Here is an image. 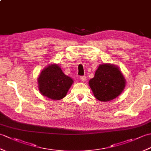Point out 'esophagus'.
Here are the masks:
<instances>
[{"label": "esophagus", "mask_w": 151, "mask_h": 151, "mask_svg": "<svg viewBox=\"0 0 151 151\" xmlns=\"http://www.w3.org/2000/svg\"><path fill=\"white\" fill-rule=\"evenodd\" d=\"M80 78H81V80L82 81L84 82L86 81V76H81V77H80Z\"/></svg>", "instance_id": "34e87169"}]
</instances>
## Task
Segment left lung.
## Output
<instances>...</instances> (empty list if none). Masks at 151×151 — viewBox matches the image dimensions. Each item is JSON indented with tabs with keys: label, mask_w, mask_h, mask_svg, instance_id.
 Here are the masks:
<instances>
[{
	"label": "left lung",
	"mask_w": 151,
	"mask_h": 151,
	"mask_svg": "<svg viewBox=\"0 0 151 151\" xmlns=\"http://www.w3.org/2000/svg\"><path fill=\"white\" fill-rule=\"evenodd\" d=\"M95 97L100 101L113 100L124 88L125 79L117 67L102 64L89 82Z\"/></svg>",
	"instance_id": "obj_1"
}]
</instances>
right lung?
Returning a JSON list of instances; mask_svg holds the SVG:
<instances>
[{
    "label": "right lung",
    "mask_w": 151,
    "mask_h": 151,
    "mask_svg": "<svg viewBox=\"0 0 151 151\" xmlns=\"http://www.w3.org/2000/svg\"><path fill=\"white\" fill-rule=\"evenodd\" d=\"M73 82V80L66 76L56 64L44 69L38 78L41 93L52 100L65 97Z\"/></svg>",
    "instance_id": "obj_1"
}]
</instances>
